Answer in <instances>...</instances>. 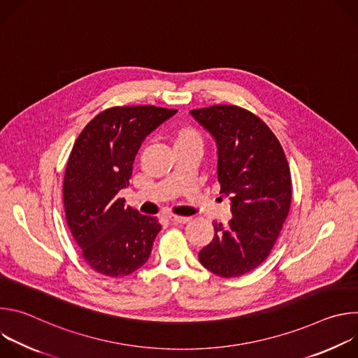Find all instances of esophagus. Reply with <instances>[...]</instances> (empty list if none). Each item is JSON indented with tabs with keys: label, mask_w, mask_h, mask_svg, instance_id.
Segmentation results:
<instances>
[{
	"label": "esophagus",
	"mask_w": 358,
	"mask_h": 358,
	"mask_svg": "<svg viewBox=\"0 0 358 358\" xmlns=\"http://www.w3.org/2000/svg\"><path fill=\"white\" fill-rule=\"evenodd\" d=\"M169 220L173 224H187V222H189L188 217H178V215H169Z\"/></svg>",
	"instance_id": "1"
}]
</instances>
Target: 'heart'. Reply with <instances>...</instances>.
Returning <instances> with one entry per match:
<instances>
[{
	"label": "heart",
	"mask_w": 358,
	"mask_h": 358,
	"mask_svg": "<svg viewBox=\"0 0 358 358\" xmlns=\"http://www.w3.org/2000/svg\"><path fill=\"white\" fill-rule=\"evenodd\" d=\"M171 140H173L174 148H184V147H191V145L202 147L201 134L189 126H184V127L174 130L171 134Z\"/></svg>",
	"instance_id": "1"
}]
</instances>
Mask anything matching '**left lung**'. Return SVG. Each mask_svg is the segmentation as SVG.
<instances>
[{
	"label": "left lung",
	"instance_id": "left-lung-1",
	"mask_svg": "<svg viewBox=\"0 0 358 358\" xmlns=\"http://www.w3.org/2000/svg\"><path fill=\"white\" fill-rule=\"evenodd\" d=\"M189 113L217 143L220 194L231 199L232 213L228 225L214 224L215 235L198 259L218 276H242L269 257L287 218L292 178L285 151L264 120L239 106Z\"/></svg>",
	"mask_w": 358,
	"mask_h": 358
}]
</instances>
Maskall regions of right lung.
Masks as SVG:
<instances>
[{
  "label": "right lung",
  "instance_id": "add662e5",
  "mask_svg": "<svg viewBox=\"0 0 358 358\" xmlns=\"http://www.w3.org/2000/svg\"><path fill=\"white\" fill-rule=\"evenodd\" d=\"M176 113L150 105L110 108L73 144L64 180L66 222L85 262L101 275H130L150 257L162 225L127 207L119 191L129 187L143 140Z\"/></svg>",
  "mask_w": 358,
  "mask_h": 358
}]
</instances>
